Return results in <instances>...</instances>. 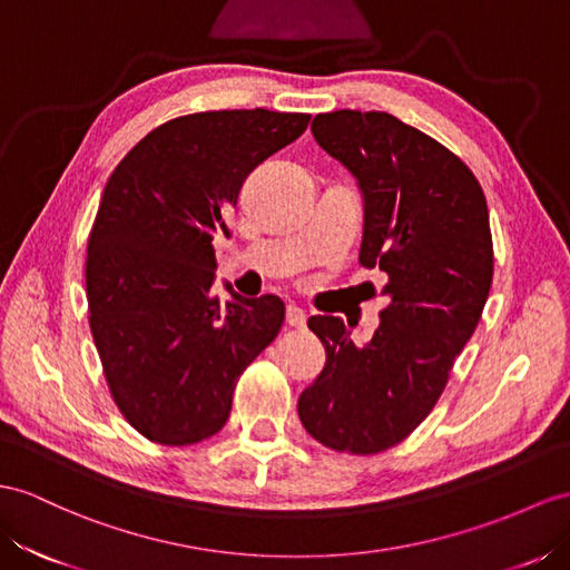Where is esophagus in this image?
Masks as SVG:
<instances>
[{
	"instance_id": "34e87169",
	"label": "esophagus",
	"mask_w": 570,
	"mask_h": 570,
	"mask_svg": "<svg viewBox=\"0 0 570 570\" xmlns=\"http://www.w3.org/2000/svg\"><path fill=\"white\" fill-rule=\"evenodd\" d=\"M305 320H308V315H305L303 308H298V305H286V323L291 327H303Z\"/></svg>"
}]
</instances>
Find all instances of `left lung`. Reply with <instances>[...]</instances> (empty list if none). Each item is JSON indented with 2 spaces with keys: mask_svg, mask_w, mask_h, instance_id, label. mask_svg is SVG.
<instances>
[{
  "mask_svg": "<svg viewBox=\"0 0 570 570\" xmlns=\"http://www.w3.org/2000/svg\"><path fill=\"white\" fill-rule=\"evenodd\" d=\"M311 129L358 185V262L387 274V305L361 346L342 317L308 320L327 361L298 416L323 445L373 455L429 416L476 330L493 276L489 207L455 154L395 115L334 110Z\"/></svg>",
  "mask_w": 570,
  "mask_h": 570,
  "instance_id": "left-lung-1",
  "label": "left lung"
}]
</instances>
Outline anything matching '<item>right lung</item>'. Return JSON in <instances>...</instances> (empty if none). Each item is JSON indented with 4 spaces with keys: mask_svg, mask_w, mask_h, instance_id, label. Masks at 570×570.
Wrapping results in <instances>:
<instances>
[{
    "mask_svg": "<svg viewBox=\"0 0 570 570\" xmlns=\"http://www.w3.org/2000/svg\"><path fill=\"white\" fill-rule=\"evenodd\" d=\"M305 112L212 110L146 135L112 170L86 250V296L106 381L141 435L193 445L224 429L240 373L284 323L272 294L212 286V240L262 160L296 141Z\"/></svg>",
    "mask_w": 570,
    "mask_h": 570,
    "instance_id": "obj_1",
    "label": "right lung"
}]
</instances>
